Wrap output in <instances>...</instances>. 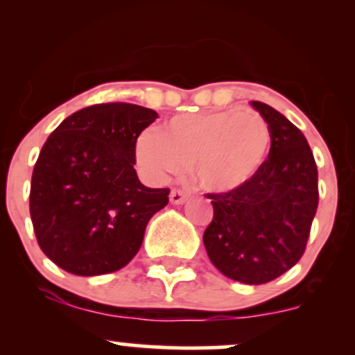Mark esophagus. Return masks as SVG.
I'll return each mask as SVG.
<instances>
[{"instance_id":"1","label":"esophagus","mask_w":355,"mask_h":355,"mask_svg":"<svg viewBox=\"0 0 355 355\" xmlns=\"http://www.w3.org/2000/svg\"><path fill=\"white\" fill-rule=\"evenodd\" d=\"M187 200V193L182 190H172L170 191V202L173 203V205H182L183 202Z\"/></svg>"}]
</instances>
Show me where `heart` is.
Returning <instances> with one entry per match:
<instances>
[{
	"label": "heart",
	"instance_id": "heart-1",
	"mask_svg": "<svg viewBox=\"0 0 355 355\" xmlns=\"http://www.w3.org/2000/svg\"><path fill=\"white\" fill-rule=\"evenodd\" d=\"M270 145V128L257 112H200L173 116L158 135L144 133L135 155L152 182L190 166L203 190L229 193L259 172Z\"/></svg>",
	"mask_w": 355,
	"mask_h": 355
}]
</instances>
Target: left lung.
<instances>
[{
	"instance_id": "8db88e82",
	"label": "left lung",
	"mask_w": 355,
	"mask_h": 355,
	"mask_svg": "<svg viewBox=\"0 0 355 355\" xmlns=\"http://www.w3.org/2000/svg\"><path fill=\"white\" fill-rule=\"evenodd\" d=\"M250 105L270 128L268 158L237 190L207 195L214 218L203 245L223 275L260 285L285 274L302 257L319 205V185L304 133L267 103Z\"/></svg>"
}]
</instances>
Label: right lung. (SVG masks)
Instances as JSON below:
<instances>
[{"label":"right lung","mask_w":355,"mask_h":355,"mask_svg":"<svg viewBox=\"0 0 355 355\" xmlns=\"http://www.w3.org/2000/svg\"><path fill=\"white\" fill-rule=\"evenodd\" d=\"M155 118L140 105H93L48 137L31 177L30 214L44 255L63 270L92 277L123 268L168 203V189H148L133 168L137 138Z\"/></svg>","instance_id":"1"}]
</instances>
